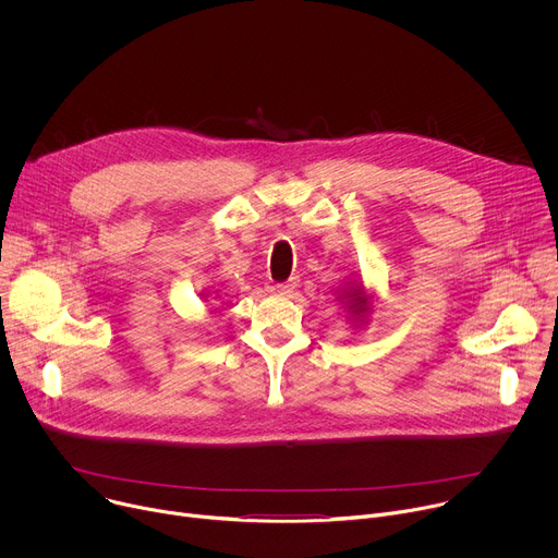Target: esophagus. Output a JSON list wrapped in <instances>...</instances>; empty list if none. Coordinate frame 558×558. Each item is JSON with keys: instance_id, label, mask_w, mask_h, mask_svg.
<instances>
[{"instance_id": "esophagus-1", "label": "esophagus", "mask_w": 558, "mask_h": 558, "mask_svg": "<svg viewBox=\"0 0 558 558\" xmlns=\"http://www.w3.org/2000/svg\"><path fill=\"white\" fill-rule=\"evenodd\" d=\"M295 287H298V278H291V280H287V282H278V284L274 287V291L280 293V295H289Z\"/></svg>"}]
</instances>
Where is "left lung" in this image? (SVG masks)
I'll use <instances>...</instances> for the list:
<instances>
[{"label": "left lung", "mask_w": 558, "mask_h": 558, "mask_svg": "<svg viewBox=\"0 0 558 558\" xmlns=\"http://www.w3.org/2000/svg\"><path fill=\"white\" fill-rule=\"evenodd\" d=\"M347 298H349V311H353L355 315L368 311L366 308L368 306V298H364L362 289H351V293H347Z\"/></svg>", "instance_id": "1"}]
</instances>
